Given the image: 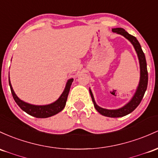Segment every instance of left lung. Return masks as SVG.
<instances>
[{"label": "left lung", "mask_w": 158, "mask_h": 158, "mask_svg": "<svg viewBox=\"0 0 158 158\" xmlns=\"http://www.w3.org/2000/svg\"><path fill=\"white\" fill-rule=\"evenodd\" d=\"M112 31V32L117 33V34L124 36L126 39H127L130 42L132 43L133 47L136 50L140 67L139 83V85L137 88H136V92H135L131 101H129V103H127V104L124 105L121 108L118 109V110H106V109L100 107L95 103L94 98L93 94L91 92V89H89V91L91 99H92L94 106V108L96 109L99 113L101 114L102 115L106 116V117L119 118L127 115L128 114L131 113V112H132L140 103L142 99L143 98L144 94H145V91L147 89V85H148V70H147V64L146 60H145V54L143 52L141 46H140L139 41L136 40V38L131 35L130 34H128L124 29L121 28V27L113 28Z\"/></svg>", "instance_id": "obj_1"}]
</instances>
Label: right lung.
<instances>
[{
	"instance_id": "1",
	"label": "right lung",
	"mask_w": 158,
	"mask_h": 158,
	"mask_svg": "<svg viewBox=\"0 0 158 158\" xmlns=\"http://www.w3.org/2000/svg\"><path fill=\"white\" fill-rule=\"evenodd\" d=\"M73 82V79H70L67 81L63 93L61 94V95H60L59 98L56 101L51 103V104L37 106L30 104V103H27L26 102H24L23 100H20L15 94L14 91H13L11 82H10V77H9V84H10V90H11V93L13 94V99H14L17 105L22 110L25 111L26 113L28 114V115L36 118H45L51 117V116L56 115L58 112H60V111L64 110L67 100V97H68L69 91H70V86Z\"/></svg>"
}]
</instances>
